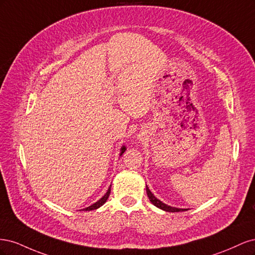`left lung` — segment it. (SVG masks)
I'll use <instances>...</instances> for the list:
<instances>
[{"label":"left lung","instance_id":"1","mask_svg":"<svg viewBox=\"0 0 255 255\" xmlns=\"http://www.w3.org/2000/svg\"><path fill=\"white\" fill-rule=\"evenodd\" d=\"M146 195H148L149 197V200L152 202V204L155 205L156 207L160 208V210L163 211H166V212H171V213H175V212H183L185 210H183V208H176V207H171L169 205H166L165 203H163L161 201H159V200L157 198H155V196H154L152 192L150 191V189L148 188V186H146Z\"/></svg>","mask_w":255,"mask_h":255}]
</instances>
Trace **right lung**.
Masks as SVG:
<instances>
[{
	"label": "right lung",
	"instance_id": "add662e5",
	"mask_svg": "<svg viewBox=\"0 0 255 255\" xmlns=\"http://www.w3.org/2000/svg\"><path fill=\"white\" fill-rule=\"evenodd\" d=\"M125 151H126V146H122V149H121V154L120 155H122L123 153H125ZM110 194H111V187L109 188V190H107V192L106 194L99 200L98 202H96L95 204H92V205H90V206H88V207H86V208H84L85 211H92V210H97V208H99L100 206H102L106 201H107V199H109V197H110Z\"/></svg>",
	"mask_w": 255,
	"mask_h": 255
}]
</instances>
